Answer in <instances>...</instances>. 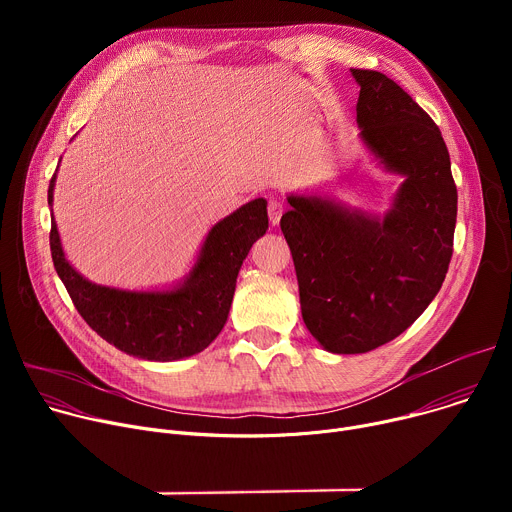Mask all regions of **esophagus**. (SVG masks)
<instances>
[{"mask_svg": "<svg viewBox=\"0 0 512 512\" xmlns=\"http://www.w3.org/2000/svg\"><path fill=\"white\" fill-rule=\"evenodd\" d=\"M267 214H269V221H271L273 225H277L281 214H283V202L277 200V198H271V200L267 202Z\"/></svg>", "mask_w": 512, "mask_h": 512, "instance_id": "obj_1", "label": "esophagus"}]
</instances>
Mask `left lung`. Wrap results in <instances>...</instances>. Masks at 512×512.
Returning <instances> with one entry per match:
<instances>
[{
	"label": "left lung",
	"mask_w": 512,
	"mask_h": 512,
	"mask_svg": "<svg viewBox=\"0 0 512 512\" xmlns=\"http://www.w3.org/2000/svg\"><path fill=\"white\" fill-rule=\"evenodd\" d=\"M364 143L405 176L385 218L318 196H289L281 231L302 316L330 352L375 350L405 332L440 291L454 253L458 190L440 127L389 77L352 68Z\"/></svg>",
	"instance_id": "8db88e82"
}]
</instances>
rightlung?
Listing matches in <instances>:
<instances>
[{
	"label": "right lung",
	"mask_w": 512,
	"mask_h": 512,
	"mask_svg": "<svg viewBox=\"0 0 512 512\" xmlns=\"http://www.w3.org/2000/svg\"><path fill=\"white\" fill-rule=\"evenodd\" d=\"M54 178L56 174L48 186V204ZM267 225L265 198H255L223 218L208 233L184 285L164 294H137L87 281L64 259L54 216L50 251L72 304L103 340L137 358L170 362L198 354L223 330L239 269Z\"/></svg>",
	"instance_id": "obj_1"
}]
</instances>
